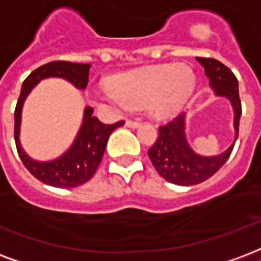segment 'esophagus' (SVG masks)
<instances>
[{
    "label": "esophagus",
    "mask_w": 261,
    "mask_h": 261,
    "mask_svg": "<svg viewBox=\"0 0 261 261\" xmlns=\"http://www.w3.org/2000/svg\"><path fill=\"white\" fill-rule=\"evenodd\" d=\"M141 123L138 120H127L125 121V125L127 127H131V128H136V127H138Z\"/></svg>",
    "instance_id": "34e87169"
}]
</instances>
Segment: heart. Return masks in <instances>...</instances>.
Masks as SVG:
<instances>
[{
  "instance_id": "b5f03b06",
  "label": "heart",
  "mask_w": 261,
  "mask_h": 261,
  "mask_svg": "<svg viewBox=\"0 0 261 261\" xmlns=\"http://www.w3.org/2000/svg\"><path fill=\"white\" fill-rule=\"evenodd\" d=\"M196 86V74L187 63L159 65L115 77L111 87L92 88L95 103L112 108H146L156 117L177 115Z\"/></svg>"
}]
</instances>
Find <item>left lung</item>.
I'll use <instances>...</instances> for the list:
<instances>
[{"mask_svg":"<svg viewBox=\"0 0 261 261\" xmlns=\"http://www.w3.org/2000/svg\"><path fill=\"white\" fill-rule=\"evenodd\" d=\"M204 67L210 87L216 95L228 98L233 108L235 141L238 138L242 105L239 99L238 80L232 70L213 58H196ZM185 113H179L167 124L159 127V136L148 150L152 165L165 179L177 185H196L216 174L228 160L233 144L217 156H200L191 149L185 138Z\"/></svg>","mask_w":261,"mask_h":261,"instance_id":"8db88e82","label":"left lung"}]
</instances>
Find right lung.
Returning a JSON list of instances; mask_svg holds the SVG:
<instances>
[{
  "mask_svg": "<svg viewBox=\"0 0 261 261\" xmlns=\"http://www.w3.org/2000/svg\"><path fill=\"white\" fill-rule=\"evenodd\" d=\"M88 73L90 63L55 61L37 67L23 82L22 91L15 108V144L24 167L44 184L57 188H74L87 182L95 174L96 169L101 163L111 134L117 127L124 124L123 120L117 121L115 124H103L98 120V117L92 116L94 109L87 106L84 109L83 124L76 140L61 158L51 162H37L24 153L19 141V131L23 102L29 92L33 90V87L41 82L42 79L62 77L79 90H84L88 84Z\"/></svg>",
  "mask_w": 261,
  "mask_h": 261,
  "instance_id": "obj_1",
  "label": "right lung"
}]
</instances>
